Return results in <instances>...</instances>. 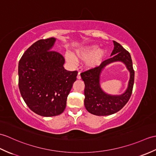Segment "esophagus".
Returning a JSON list of instances; mask_svg holds the SVG:
<instances>
[{"label": "esophagus", "instance_id": "1", "mask_svg": "<svg viewBox=\"0 0 156 156\" xmlns=\"http://www.w3.org/2000/svg\"><path fill=\"white\" fill-rule=\"evenodd\" d=\"M77 78L78 79H80L81 78V76H80V72H78V75H77Z\"/></svg>", "mask_w": 156, "mask_h": 156}]
</instances>
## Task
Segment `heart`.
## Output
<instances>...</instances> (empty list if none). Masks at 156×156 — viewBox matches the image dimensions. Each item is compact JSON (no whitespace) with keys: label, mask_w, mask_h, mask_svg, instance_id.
<instances>
[{"label":"heart","mask_w":156,"mask_h":156,"mask_svg":"<svg viewBox=\"0 0 156 156\" xmlns=\"http://www.w3.org/2000/svg\"><path fill=\"white\" fill-rule=\"evenodd\" d=\"M104 56V51L103 50H99L97 46H86L76 50V58L80 60H85L89 58L87 61V66L90 68L95 67L98 65L102 62V58ZM67 60L70 63H76V58L72 54H67Z\"/></svg>","instance_id":"heart-1"}]
</instances>
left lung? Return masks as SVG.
<instances>
[{
	"label": "left lung",
	"instance_id": "obj_1",
	"mask_svg": "<svg viewBox=\"0 0 156 156\" xmlns=\"http://www.w3.org/2000/svg\"><path fill=\"white\" fill-rule=\"evenodd\" d=\"M114 48L110 58L104 60L99 66H95L80 74L84 82V106L90 113L96 115H108L120 110L131 97L133 82L134 70L133 68L131 56L123 46L114 41ZM115 61H122L127 66L130 72L129 88L126 92L120 96H110L105 94L99 86V75L106 65Z\"/></svg>",
	"mask_w": 156,
	"mask_h": 156
}]
</instances>
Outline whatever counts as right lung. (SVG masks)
Instances as JSON below:
<instances>
[{
	"label": "right lung",
	"instance_id": "1",
	"mask_svg": "<svg viewBox=\"0 0 156 156\" xmlns=\"http://www.w3.org/2000/svg\"><path fill=\"white\" fill-rule=\"evenodd\" d=\"M56 39H41L24 52L19 63V87L28 107L44 117L64 111L78 72L64 69V58L51 50Z\"/></svg>",
	"mask_w": 156,
	"mask_h": 156
}]
</instances>
